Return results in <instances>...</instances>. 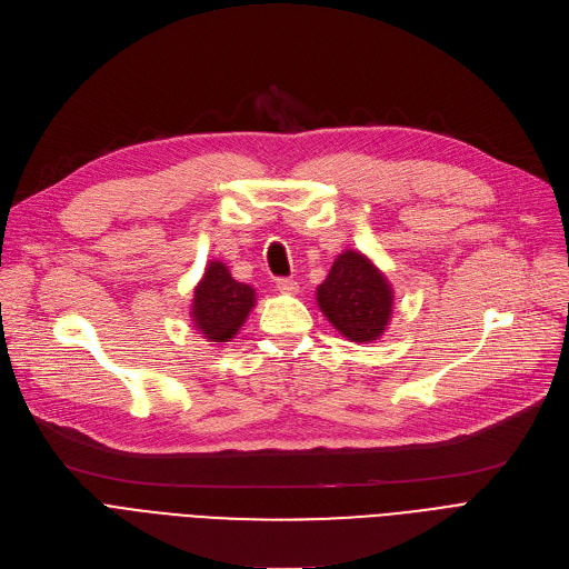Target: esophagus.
I'll use <instances>...</instances> for the list:
<instances>
[{
    "mask_svg": "<svg viewBox=\"0 0 569 569\" xmlns=\"http://www.w3.org/2000/svg\"><path fill=\"white\" fill-rule=\"evenodd\" d=\"M277 290L283 295H297L300 292V283H297L292 277H279L277 279Z\"/></svg>",
    "mask_w": 569,
    "mask_h": 569,
    "instance_id": "1",
    "label": "esophagus"
}]
</instances>
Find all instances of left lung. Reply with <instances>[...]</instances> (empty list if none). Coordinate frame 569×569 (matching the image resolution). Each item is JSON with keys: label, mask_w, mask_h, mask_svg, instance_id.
Returning <instances> with one entry per match:
<instances>
[{"label": "left lung", "mask_w": 569, "mask_h": 569, "mask_svg": "<svg viewBox=\"0 0 569 569\" xmlns=\"http://www.w3.org/2000/svg\"><path fill=\"white\" fill-rule=\"evenodd\" d=\"M320 311L355 343H371L390 325L395 295L380 269L360 251H343L318 286Z\"/></svg>", "instance_id": "1"}]
</instances>
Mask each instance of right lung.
<instances>
[{
	"label": "right lung",
	"mask_w": 569,
	"mask_h": 569,
	"mask_svg": "<svg viewBox=\"0 0 569 569\" xmlns=\"http://www.w3.org/2000/svg\"><path fill=\"white\" fill-rule=\"evenodd\" d=\"M253 305L256 290L234 281L223 262L212 260L204 267V277L193 290L191 318L204 339L226 343L239 332Z\"/></svg>",
	"instance_id": "1"
}]
</instances>
